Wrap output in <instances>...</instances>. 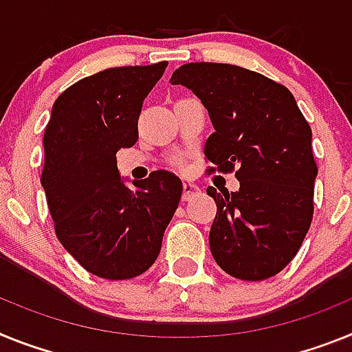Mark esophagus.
Instances as JSON below:
<instances>
[{
  "label": "esophagus",
  "instance_id": "esophagus-1",
  "mask_svg": "<svg viewBox=\"0 0 352 352\" xmlns=\"http://www.w3.org/2000/svg\"><path fill=\"white\" fill-rule=\"evenodd\" d=\"M198 191H200V189H198L197 184H193V182H184V186H182V200L193 198Z\"/></svg>",
  "mask_w": 352,
  "mask_h": 352
}]
</instances>
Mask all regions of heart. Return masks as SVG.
I'll use <instances>...</instances> for the list:
<instances>
[{
	"label": "heart",
	"mask_w": 352,
	"mask_h": 352,
	"mask_svg": "<svg viewBox=\"0 0 352 352\" xmlns=\"http://www.w3.org/2000/svg\"><path fill=\"white\" fill-rule=\"evenodd\" d=\"M173 164H175V166H182V159L180 157H175V161H173Z\"/></svg>",
	"instance_id": "1"
}]
</instances>
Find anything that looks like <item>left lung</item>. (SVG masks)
<instances>
[{
	"label": "left lung",
	"mask_w": 352,
	"mask_h": 352,
	"mask_svg": "<svg viewBox=\"0 0 352 352\" xmlns=\"http://www.w3.org/2000/svg\"><path fill=\"white\" fill-rule=\"evenodd\" d=\"M172 85L193 90L209 111L210 172L232 173L239 191L218 193L210 253L230 276L261 282L299 252L314 218L317 163L311 129L289 88L228 63H186Z\"/></svg>",
	"instance_id": "obj_1"
}]
</instances>
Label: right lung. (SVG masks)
I'll use <instances>...</instances> for the list:
<instances>
[{
	"label": "right lung",
	"instance_id": "add662e5",
	"mask_svg": "<svg viewBox=\"0 0 352 352\" xmlns=\"http://www.w3.org/2000/svg\"><path fill=\"white\" fill-rule=\"evenodd\" d=\"M166 62L113 67L56 99L44 133L42 188L54 232L88 273L129 280L151 267L179 207L182 182L166 170L122 182L117 152L138 140V118Z\"/></svg>",
	"mask_w": 352,
	"mask_h": 352
}]
</instances>
